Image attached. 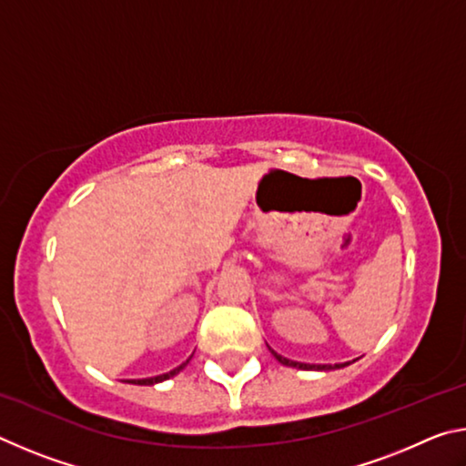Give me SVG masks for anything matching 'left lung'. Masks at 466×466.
Returning <instances> with one entry per match:
<instances>
[{"mask_svg": "<svg viewBox=\"0 0 466 466\" xmlns=\"http://www.w3.org/2000/svg\"><path fill=\"white\" fill-rule=\"evenodd\" d=\"M271 353H273V358L279 361V364H283V366H289V368H299V370H335V368H343V366H347V364H335V366H322V364H302V361H291V360H288V358H283V356H279V353H275L273 350H271Z\"/></svg>", "mask_w": 466, "mask_h": 466, "instance_id": "obj_1", "label": "left lung"}]
</instances>
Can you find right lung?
I'll list each match as a JSON object with an SVG mask.
<instances>
[{"label":"right lung","mask_w":466,"mask_h":466,"mask_svg":"<svg viewBox=\"0 0 466 466\" xmlns=\"http://www.w3.org/2000/svg\"><path fill=\"white\" fill-rule=\"evenodd\" d=\"M188 364V360L185 361V364H180L178 368H175V370H170L168 374H162V376H154V378H141V380H131L133 384H146V386H149V384H156V382H162V380H168V378H172L175 374H178L180 370H183L185 366Z\"/></svg>","instance_id":"obj_1"}]
</instances>
